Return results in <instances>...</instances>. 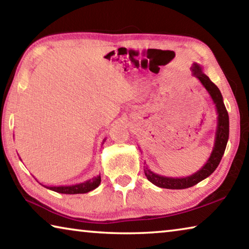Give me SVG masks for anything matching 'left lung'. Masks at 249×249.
<instances>
[{
	"mask_svg": "<svg viewBox=\"0 0 249 249\" xmlns=\"http://www.w3.org/2000/svg\"><path fill=\"white\" fill-rule=\"evenodd\" d=\"M191 71L193 77H196L201 82L204 89L208 91L211 99H212L214 105H215L216 113H217V125L215 130V140H214V146L213 150L211 153L210 158L205 165L197 170L195 174L188 177H183V178H171V177H165L158 174H155L151 171L148 166L144 167L145 176L147 177L151 183L157 185L159 188L165 189H176V190H180V189H187L193 187L200 181L208 178L216 169L218 163H220L221 159L224 155V151L226 148L227 141H229L230 135V121H229V113L226 111V107L223 102V96L221 91L211 81L210 78L206 75L202 67L199 64H193L191 67Z\"/></svg>",
	"mask_w": 249,
	"mask_h": 249,
	"instance_id": "8db88e82",
	"label": "left lung"
}]
</instances>
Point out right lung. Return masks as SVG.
<instances>
[{
    "instance_id": "add662e5",
    "label": "right lung",
    "mask_w": 249,
    "mask_h": 249,
    "mask_svg": "<svg viewBox=\"0 0 249 249\" xmlns=\"http://www.w3.org/2000/svg\"><path fill=\"white\" fill-rule=\"evenodd\" d=\"M105 142V138L104 141ZM103 144V142H102ZM101 183V176H95L92 179H89L83 182L71 184V185H58V187H52V185H44L45 188L49 189L58 193H65V195H79V193H88L92 190H94Z\"/></svg>"
}]
</instances>
